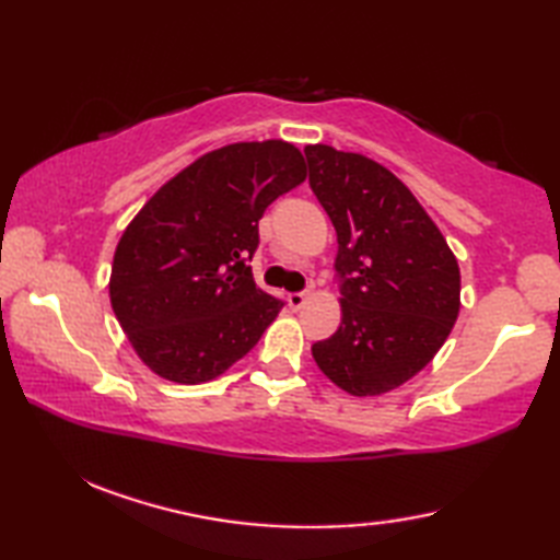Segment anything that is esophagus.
Segmentation results:
<instances>
[{
  "instance_id": "obj_1",
  "label": "esophagus",
  "mask_w": 560,
  "mask_h": 560,
  "mask_svg": "<svg viewBox=\"0 0 560 560\" xmlns=\"http://www.w3.org/2000/svg\"><path fill=\"white\" fill-rule=\"evenodd\" d=\"M287 301H289V305L293 307V311H301V307L307 303V293H291Z\"/></svg>"
}]
</instances>
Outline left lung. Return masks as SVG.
I'll return each mask as SVG.
<instances>
[{
  "mask_svg": "<svg viewBox=\"0 0 560 560\" xmlns=\"http://www.w3.org/2000/svg\"><path fill=\"white\" fill-rule=\"evenodd\" d=\"M311 187L337 231L341 325L313 359L353 397H377L433 361L459 315V265L419 199L385 165L305 147Z\"/></svg>",
  "mask_w": 560,
  "mask_h": 560,
  "instance_id": "1",
  "label": "left lung"
}]
</instances>
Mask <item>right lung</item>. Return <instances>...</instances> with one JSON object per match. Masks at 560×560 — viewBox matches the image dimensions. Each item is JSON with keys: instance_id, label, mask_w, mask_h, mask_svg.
<instances>
[{"instance_id": "obj_1", "label": "right lung", "mask_w": 560, "mask_h": 560, "mask_svg": "<svg viewBox=\"0 0 560 560\" xmlns=\"http://www.w3.org/2000/svg\"><path fill=\"white\" fill-rule=\"evenodd\" d=\"M289 141H237L213 149L159 187L115 247L110 305L147 368L199 385L255 347L283 303L253 269L259 219L305 180Z\"/></svg>"}]
</instances>
